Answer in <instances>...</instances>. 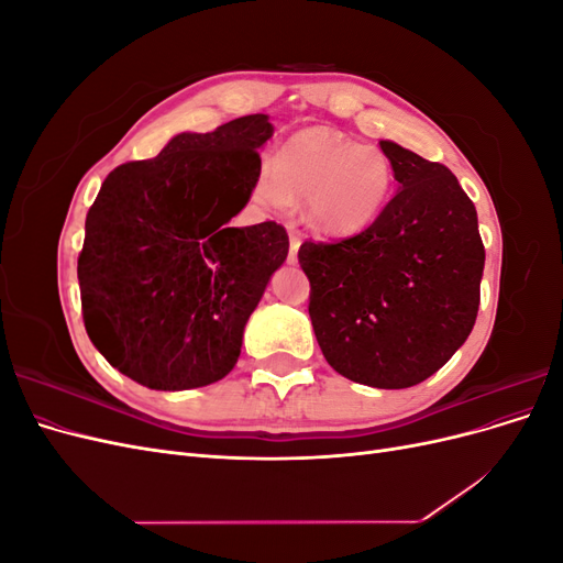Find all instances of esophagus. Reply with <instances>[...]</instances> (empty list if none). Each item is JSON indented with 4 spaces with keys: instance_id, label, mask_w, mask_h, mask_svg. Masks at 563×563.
Returning a JSON list of instances; mask_svg holds the SVG:
<instances>
[{
    "instance_id": "obj_1",
    "label": "esophagus",
    "mask_w": 563,
    "mask_h": 563,
    "mask_svg": "<svg viewBox=\"0 0 563 563\" xmlns=\"http://www.w3.org/2000/svg\"><path fill=\"white\" fill-rule=\"evenodd\" d=\"M298 249H300V236L291 234V246H288V263H296L298 261Z\"/></svg>"
}]
</instances>
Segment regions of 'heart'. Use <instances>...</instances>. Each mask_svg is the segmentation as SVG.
I'll use <instances>...</instances> for the list:
<instances>
[{
    "label": "heart",
    "mask_w": 563,
    "mask_h": 563,
    "mask_svg": "<svg viewBox=\"0 0 563 563\" xmlns=\"http://www.w3.org/2000/svg\"><path fill=\"white\" fill-rule=\"evenodd\" d=\"M395 168L376 145L329 126L294 133L255 178L253 197L279 209L305 199V220L321 234L350 236L371 228L391 197Z\"/></svg>",
    "instance_id": "obj_1"
}]
</instances>
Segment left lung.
Segmentation results:
<instances>
[{
	"label": "left lung",
	"instance_id": "1",
	"mask_svg": "<svg viewBox=\"0 0 563 563\" xmlns=\"http://www.w3.org/2000/svg\"><path fill=\"white\" fill-rule=\"evenodd\" d=\"M399 183L380 218L335 244L305 242L310 319L327 362L354 383L404 389L444 366L479 310L476 209L446 166L391 141Z\"/></svg>",
	"mask_w": 563,
	"mask_h": 563
}]
</instances>
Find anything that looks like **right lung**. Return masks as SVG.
Listing matches in <instances>:
<instances>
[{"label":"right lung","instance_id":"right-lung-1","mask_svg":"<svg viewBox=\"0 0 563 563\" xmlns=\"http://www.w3.org/2000/svg\"><path fill=\"white\" fill-rule=\"evenodd\" d=\"M272 133L267 114L185 131L100 187L77 261L84 327L143 387H203L240 360L246 321L288 255V234L272 220L230 228Z\"/></svg>","mask_w":563,"mask_h":563}]
</instances>
